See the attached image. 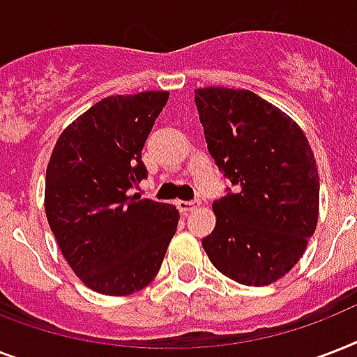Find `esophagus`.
<instances>
[{
    "label": "esophagus",
    "mask_w": 357,
    "mask_h": 357,
    "mask_svg": "<svg viewBox=\"0 0 357 357\" xmlns=\"http://www.w3.org/2000/svg\"><path fill=\"white\" fill-rule=\"evenodd\" d=\"M176 206H178V209L181 213H189V211H195L196 207L200 206V202H198V200H189V202L179 200L178 204H176Z\"/></svg>",
    "instance_id": "1"
}]
</instances>
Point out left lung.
Instances as JSON below:
<instances>
[{"mask_svg": "<svg viewBox=\"0 0 357 357\" xmlns=\"http://www.w3.org/2000/svg\"><path fill=\"white\" fill-rule=\"evenodd\" d=\"M207 150L234 190L213 202L215 229L202 238L224 276L261 287L283 278L319 220V172L304 131L244 89H196Z\"/></svg>", "mask_w": 357, "mask_h": 357, "instance_id": "left-lung-1", "label": "left lung"}]
</instances>
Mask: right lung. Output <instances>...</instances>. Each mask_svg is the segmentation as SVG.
Masks as SVG:
<instances>
[{
	"label": "right lung",
	"instance_id": "right-lung-1",
	"mask_svg": "<svg viewBox=\"0 0 357 357\" xmlns=\"http://www.w3.org/2000/svg\"><path fill=\"white\" fill-rule=\"evenodd\" d=\"M168 92L109 96L75 119L55 142L44 206L53 235L86 287L126 296L157 276L179 211L129 196L146 178L142 148Z\"/></svg>",
	"mask_w": 357,
	"mask_h": 357
}]
</instances>
